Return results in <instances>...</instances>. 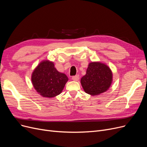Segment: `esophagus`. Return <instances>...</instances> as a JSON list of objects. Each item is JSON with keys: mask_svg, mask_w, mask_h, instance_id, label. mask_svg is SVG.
<instances>
[{"mask_svg": "<svg viewBox=\"0 0 147 147\" xmlns=\"http://www.w3.org/2000/svg\"><path fill=\"white\" fill-rule=\"evenodd\" d=\"M72 80L74 81H78L79 80V76L76 75L72 77Z\"/></svg>", "mask_w": 147, "mask_h": 147, "instance_id": "1", "label": "esophagus"}]
</instances>
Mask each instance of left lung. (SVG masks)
I'll return each instance as SVG.
<instances>
[{
    "instance_id": "1",
    "label": "left lung",
    "mask_w": 147,
    "mask_h": 147,
    "mask_svg": "<svg viewBox=\"0 0 147 147\" xmlns=\"http://www.w3.org/2000/svg\"><path fill=\"white\" fill-rule=\"evenodd\" d=\"M113 82V73L110 67L101 62H92L80 83L86 94L98 95L109 89Z\"/></svg>"
}]
</instances>
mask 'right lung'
Returning a JSON list of instances; mask_svg holds the SVG:
<instances>
[{
	"label": "right lung",
	"mask_w": 147,
	"mask_h": 147,
	"mask_svg": "<svg viewBox=\"0 0 147 147\" xmlns=\"http://www.w3.org/2000/svg\"><path fill=\"white\" fill-rule=\"evenodd\" d=\"M31 79L37 93L48 98L59 95L68 80L67 76L59 72L53 62L49 60H43L38 64Z\"/></svg>",
	"instance_id": "1"
}]
</instances>
